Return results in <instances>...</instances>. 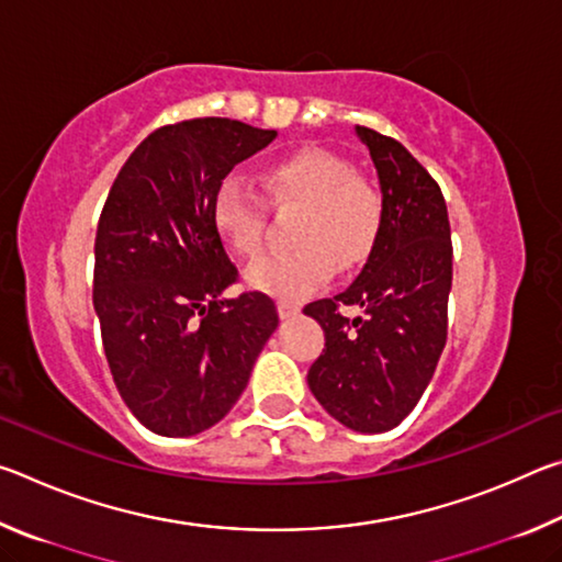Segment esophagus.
Instances as JSON below:
<instances>
[{"instance_id": "34e87169", "label": "esophagus", "mask_w": 562, "mask_h": 562, "mask_svg": "<svg viewBox=\"0 0 562 562\" xmlns=\"http://www.w3.org/2000/svg\"><path fill=\"white\" fill-rule=\"evenodd\" d=\"M278 312L282 319H290L294 315H300V304L292 302V300H278Z\"/></svg>"}]
</instances>
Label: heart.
Instances as JSON below:
<instances>
[{"label":"heart","mask_w":562,"mask_h":562,"mask_svg":"<svg viewBox=\"0 0 562 562\" xmlns=\"http://www.w3.org/2000/svg\"><path fill=\"white\" fill-rule=\"evenodd\" d=\"M262 183L274 207L302 211L292 231L300 247L255 260L245 270L252 290L282 300L307 297L325 288L335 268L349 272L372 255L384 227V195L345 158L325 148H300L265 166ZM265 217V201L240 176L217 186L213 225L235 255H260Z\"/></svg>","instance_id":"b5f03b06"}]
</instances>
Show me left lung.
I'll use <instances>...</instances> for the list:
<instances>
[{
	"instance_id": "1",
	"label": "left lung",
	"mask_w": 562,
	"mask_h": 562,
	"mask_svg": "<svg viewBox=\"0 0 562 562\" xmlns=\"http://www.w3.org/2000/svg\"><path fill=\"white\" fill-rule=\"evenodd\" d=\"M384 195V227L359 278L304 315L325 329L307 372L317 402L347 429L382 434L412 414L446 345L451 292V227L441 188L398 144L357 126ZM341 303L366 315L349 321Z\"/></svg>"
}]
</instances>
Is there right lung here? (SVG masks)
Wrapping results in <instances>:
<instances>
[{"mask_svg":"<svg viewBox=\"0 0 562 562\" xmlns=\"http://www.w3.org/2000/svg\"><path fill=\"white\" fill-rule=\"evenodd\" d=\"M274 136L233 119L170 123L140 140L109 190L93 310L119 394L154 434L221 422L278 329L268 294L223 297L237 268L213 225L217 186Z\"/></svg>","mask_w":562,"mask_h":562,"instance_id":"1","label":"right lung"}]
</instances>
